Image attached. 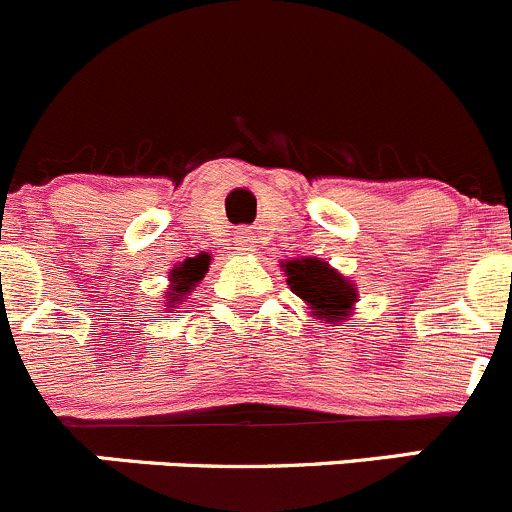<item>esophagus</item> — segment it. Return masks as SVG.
<instances>
[{
	"instance_id": "obj_1",
	"label": "esophagus",
	"mask_w": 512,
	"mask_h": 512,
	"mask_svg": "<svg viewBox=\"0 0 512 512\" xmlns=\"http://www.w3.org/2000/svg\"><path fill=\"white\" fill-rule=\"evenodd\" d=\"M236 249L251 251V234H249V231H239V236H236Z\"/></svg>"
}]
</instances>
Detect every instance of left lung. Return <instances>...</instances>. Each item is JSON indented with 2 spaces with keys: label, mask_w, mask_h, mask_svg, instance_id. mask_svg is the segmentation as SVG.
Segmentation results:
<instances>
[{
  "label": "left lung",
  "mask_w": 512,
  "mask_h": 512,
  "mask_svg": "<svg viewBox=\"0 0 512 512\" xmlns=\"http://www.w3.org/2000/svg\"><path fill=\"white\" fill-rule=\"evenodd\" d=\"M286 271V281L298 298H303L313 316L326 321H343L351 316L358 301V291L348 278H343L336 268L318 258H296L281 263Z\"/></svg>",
  "instance_id": "obj_1"
}]
</instances>
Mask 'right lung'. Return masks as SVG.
I'll return each mask as SVG.
<instances>
[{"instance_id":"right-lung-1","label":"right lung","mask_w":512,"mask_h":512,"mask_svg":"<svg viewBox=\"0 0 512 512\" xmlns=\"http://www.w3.org/2000/svg\"><path fill=\"white\" fill-rule=\"evenodd\" d=\"M209 261H211L209 256L201 254L196 258H186L184 263H179V266L171 271V278H169L171 288L166 291V303H169V308H176V303L184 301V298L199 286L204 273L209 271Z\"/></svg>"}]
</instances>
